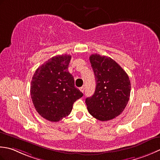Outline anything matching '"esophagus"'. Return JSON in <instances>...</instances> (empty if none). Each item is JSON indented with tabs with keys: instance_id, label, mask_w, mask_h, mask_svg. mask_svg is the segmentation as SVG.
<instances>
[{
	"instance_id": "obj_1",
	"label": "esophagus",
	"mask_w": 160,
	"mask_h": 160,
	"mask_svg": "<svg viewBox=\"0 0 160 160\" xmlns=\"http://www.w3.org/2000/svg\"><path fill=\"white\" fill-rule=\"evenodd\" d=\"M84 90H85V86H82V87L80 88L81 92H82L83 93V92H84Z\"/></svg>"
}]
</instances>
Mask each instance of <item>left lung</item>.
Masks as SVG:
<instances>
[{
  "label": "left lung",
  "mask_w": 160,
  "mask_h": 160,
  "mask_svg": "<svg viewBox=\"0 0 160 160\" xmlns=\"http://www.w3.org/2000/svg\"><path fill=\"white\" fill-rule=\"evenodd\" d=\"M96 79L93 95L86 99L89 113L100 121L119 116L128 102L130 81L123 68L112 58L94 54L90 57Z\"/></svg>",
  "instance_id": "8db88e82"
}]
</instances>
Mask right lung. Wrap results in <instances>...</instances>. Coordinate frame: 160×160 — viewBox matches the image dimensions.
<instances>
[{
  "mask_svg": "<svg viewBox=\"0 0 160 160\" xmlns=\"http://www.w3.org/2000/svg\"><path fill=\"white\" fill-rule=\"evenodd\" d=\"M70 60L69 54L52 57L37 68L32 79V102L39 115L48 121L57 122L69 115L73 103L83 96L68 70Z\"/></svg>",
  "mask_w": 160,
  "mask_h": 160,
  "instance_id": "add662e5",
  "label": "right lung"
}]
</instances>
